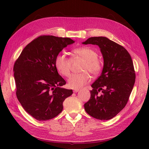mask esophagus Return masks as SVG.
I'll return each instance as SVG.
<instances>
[{
  "label": "esophagus",
  "mask_w": 149,
  "mask_h": 149,
  "mask_svg": "<svg viewBox=\"0 0 149 149\" xmlns=\"http://www.w3.org/2000/svg\"><path fill=\"white\" fill-rule=\"evenodd\" d=\"M79 91V89H74V90H73V91H74V93H77V92H78Z\"/></svg>",
  "instance_id": "34e87169"
}]
</instances>
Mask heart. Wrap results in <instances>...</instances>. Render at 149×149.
I'll list each match as a JSON object with an SVG mask.
<instances>
[{"mask_svg": "<svg viewBox=\"0 0 149 149\" xmlns=\"http://www.w3.org/2000/svg\"><path fill=\"white\" fill-rule=\"evenodd\" d=\"M75 56L82 59L84 63L81 66L80 74H73L68 79V85L73 89H78L83 87L90 81L91 77L88 72L93 75L99 74L102 69V64L97 58L98 54L93 49L88 47H83L75 49L74 50ZM55 66L60 74L67 77L70 73L72 59L67 55L59 53L55 58Z\"/></svg>", "mask_w": 149, "mask_h": 149, "instance_id": "obj_1", "label": "heart"}]
</instances>
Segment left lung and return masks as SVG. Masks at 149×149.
<instances>
[{
	"label": "left lung",
	"mask_w": 149,
	"mask_h": 149,
	"mask_svg": "<svg viewBox=\"0 0 149 149\" xmlns=\"http://www.w3.org/2000/svg\"><path fill=\"white\" fill-rule=\"evenodd\" d=\"M83 44L99 46L104 59L102 72L91 84L85 111L95 118L111 119L124 108L133 88L136 75L132 58L124 47L106 37H91Z\"/></svg>",
	"instance_id": "obj_1"
}]
</instances>
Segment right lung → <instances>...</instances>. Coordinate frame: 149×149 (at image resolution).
<instances>
[{"label": "right lung", "mask_w": 149, "mask_h": 149, "mask_svg": "<svg viewBox=\"0 0 149 149\" xmlns=\"http://www.w3.org/2000/svg\"><path fill=\"white\" fill-rule=\"evenodd\" d=\"M75 42L69 38L41 36L29 43L15 61L13 71L17 99L25 111L39 121L54 118L72 90L58 74L55 58Z\"/></svg>", "instance_id": "add662e5"}]
</instances>
